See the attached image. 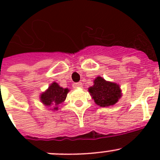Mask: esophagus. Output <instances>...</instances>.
Here are the masks:
<instances>
[{
  "instance_id": "esophagus-1",
  "label": "esophagus",
  "mask_w": 160,
  "mask_h": 160,
  "mask_svg": "<svg viewBox=\"0 0 160 160\" xmlns=\"http://www.w3.org/2000/svg\"><path fill=\"white\" fill-rule=\"evenodd\" d=\"M73 88H81L82 87V82H76L73 84Z\"/></svg>"
}]
</instances>
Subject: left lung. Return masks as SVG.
Listing matches in <instances>:
<instances>
[{
  "label": "left lung",
  "mask_w": 160,
  "mask_h": 160,
  "mask_svg": "<svg viewBox=\"0 0 160 160\" xmlns=\"http://www.w3.org/2000/svg\"><path fill=\"white\" fill-rule=\"evenodd\" d=\"M88 90L96 104L102 107L114 105L122 96L118 84L106 81L100 76L94 79Z\"/></svg>",
  "instance_id": "obj_1"
}]
</instances>
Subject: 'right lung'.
Wrapping results in <instances>:
<instances>
[{
	"instance_id": "1",
	"label": "right lung",
	"mask_w": 160,
	"mask_h": 160,
	"mask_svg": "<svg viewBox=\"0 0 160 160\" xmlns=\"http://www.w3.org/2000/svg\"><path fill=\"white\" fill-rule=\"evenodd\" d=\"M69 90L61 87L57 82H53L49 88L41 94L40 100L44 106L53 107V111H57L58 106L62 103L66 98Z\"/></svg>"
}]
</instances>
